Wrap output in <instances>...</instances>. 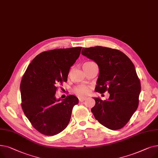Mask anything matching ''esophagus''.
Masks as SVG:
<instances>
[{"mask_svg":"<svg viewBox=\"0 0 158 158\" xmlns=\"http://www.w3.org/2000/svg\"><path fill=\"white\" fill-rule=\"evenodd\" d=\"M85 99H86L85 98H79V101L80 102H84Z\"/></svg>","mask_w":158,"mask_h":158,"instance_id":"esophagus-1","label":"esophagus"}]
</instances>
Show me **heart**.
Instances as JSON below:
<instances>
[{
	"label": "heart",
	"mask_w": 158,
	"mask_h": 158,
	"mask_svg": "<svg viewBox=\"0 0 158 158\" xmlns=\"http://www.w3.org/2000/svg\"><path fill=\"white\" fill-rule=\"evenodd\" d=\"M92 63H94V62H86L84 63L83 66ZM73 92L79 97H85L89 94V88L88 86L85 85H78L76 87H74Z\"/></svg>",
	"instance_id": "b5f03b06"
}]
</instances>
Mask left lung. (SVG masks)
Here are the masks:
<instances>
[{"label": "left lung", "instance_id": "1", "mask_svg": "<svg viewBox=\"0 0 158 158\" xmlns=\"http://www.w3.org/2000/svg\"><path fill=\"white\" fill-rule=\"evenodd\" d=\"M82 54L98 66L95 92L110 94L108 100L94 98L92 108L95 119L111 130L122 128L138 108L141 92L140 81L134 64L117 49L97 46L83 48Z\"/></svg>", "mask_w": 158, "mask_h": 158}]
</instances>
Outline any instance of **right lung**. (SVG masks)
<instances>
[{"mask_svg":"<svg viewBox=\"0 0 158 158\" xmlns=\"http://www.w3.org/2000/svg\"><path fill=\"white\" fill-rule=\"evenodd\" d=\"M81 48H56L41 52L23 74L20 82L22 108L41 134L56 135L68 126L78 98L69 95L60 101L55 95L57 86L67 81L70 66L77 60Z\"/></svg>","mask_w":158,"mask_h":158,"instance_id":"add662e5","label":"right lung"}]
</instances>
